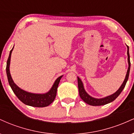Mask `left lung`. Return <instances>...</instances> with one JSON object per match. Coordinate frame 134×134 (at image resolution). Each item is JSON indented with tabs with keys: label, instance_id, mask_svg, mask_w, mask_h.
Listing matches in <instances>:
<instances>
[{
	"label": "left lung",
	"instance_id": "left-lung-1",
	"mask_svg": "<svg viewBox=\"0 0 134 134\" xmlns=\"http://www.w3.org/2000/svg\"><path fill=\"white\" fill-rule=\"evenodd\" d=\"M127 47V55H128V63H129V67L128 70H127V74H126L125 80H124V82L122 83L121 86L120 87L117 91H116L114 94L110 95V96H107L105 98H100V99H97V98H94L91 97L86 92L84 88V86L80 79L79 77H77V81H78V88H79V96L81 97V99L87 104H90L91 106H101L104 105V104L111 103L113 101H114L117 97L119 96L120 94L121 93L125 87L126 83H127V81H128L129 76V72H130V55H129V47Z\"/></svg>",
	"mask_w": 134,
	"mask_h": 134
}]
</instances>
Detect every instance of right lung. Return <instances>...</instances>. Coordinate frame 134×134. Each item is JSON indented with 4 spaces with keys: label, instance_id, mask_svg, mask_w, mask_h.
<instances>
[{
    "label": "right lung",
    "instance_id": "1",
    "mask_svg": "<svg viewBox=\"0 0 134 134\" xmlns=\"http://www.w3.org/2000/svg\"><path fill=\"white\" fill-rule=\"evenodd\" d=\"M13 48L10 51L9 58L7 61V65H6V73H7V79H8L9 84L10 87H11L12 90L13 91V92L16 95V96L19 98V100L22 101L23 103L26 104V105L33 107H45L50 105L54 101L55 97H56L58 84H59L60 81L62 76H60L59 77H58L56 79L53 86L52 87L51 90L47 93H31L21 90L14 82L11 76H10V70H9L10 57H11V53L13 50Z\"/></svg>",
    "mask_w": 134,
    "mask_h": 134
}]
</instances>
